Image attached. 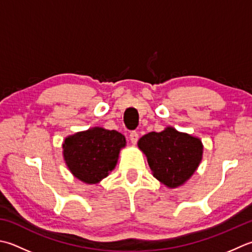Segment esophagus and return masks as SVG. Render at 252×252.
<instances>
[{"label":"esophagus","instance_id":"obj_1","mask_svg":"<svg viewBox=\"0 0 252 252\" xmlns=\"http://www.w3.org/2000/svg\"><path fill=\"white\" fill-rule=\"evenodd\" d=\"M130 140L132 144H136L137 140H139V133L135 132V131H132L130 133Z\"/></svg>","mask_w":252,"mask_h":252}]
</instances>
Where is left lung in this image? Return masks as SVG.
<instances>
[{"label":"left lung","instance_id":"8db88e82","mask_svg":"<svg viewBox=\"0 0 252 252\" xmlns=\"http://www.w3.org/2000/svg\"><path fill=\"white\" fill-rule=\"evenodd\" d=\"M137 145L146 155L153 176L168 188L184 185L194 174L203 154L200 139L171 126L147 133Z\"/></svg>","mask_w":252,"mask_h":252}]
</instances>
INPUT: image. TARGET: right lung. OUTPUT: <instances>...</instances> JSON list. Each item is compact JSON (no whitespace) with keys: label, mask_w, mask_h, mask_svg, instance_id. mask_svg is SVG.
<instances>
[{"label":"right lung","mask_w":252,"mask_h":252,"mask_svg":"<svg viewBox=\"0 0 252 252\" xmlns=\"http://www.w3.org/2000/svg\"><path fill=\"white\" fill-rule=\"evenodd\" d=\"M126 137L115 130L93 127L67 136L62 145L67 168L88 185L106 178L117 165Z\"/></svg>","instance_id":"add662e5"}]
</instances>
